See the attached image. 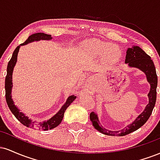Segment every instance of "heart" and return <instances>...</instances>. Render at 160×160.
Returning a JSON list of instances; mask_svg holds the SVG:
<instances>
[{"mask_svg": "<svg viewBox=\"0 0 160 160\" xmlns=\"http://www.w3.org/2000/svg\"><path fill=\"white\" fill-rule=\"evenodd\" d=\"M91 48L94 49L100 55H106L108 54V53H111L112 57H113V58H116V57L118 56V53H117V50H116L114 46L110 44V43H93V44L91 45Z\"/></svg>", "mask_w": 160, "mask_h": 160, "instance_id": "obj_1", "label": "heart"}]
</instances>
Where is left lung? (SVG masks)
<instances>
[{
  "instance_id": "8db88e82",
  "label": "left lung",
  "mask_w": 160,
  "mask_h": 160,
  "mask_svg": "<svg viewBox=\"0 0 160 160\" xmlns=\"http://www.w3.org/2000/svg\"><path fill=\"white\" fill-rule=\"evenodd\" d=\"M126 63H128L130 67L138 68L143 72L145 73L148 82L150 84V90L148 97H149V103L145 108L144 111L135 119L132 124L128 125L127 127L120 131H111L106 129L105 128L101 126L100 122L98 119V116L95 113L92 112L89 115L91 122L94 126L95 129L98 130L101 133L111 136H124L128 134L135 132L144 125L148 121L151 115L156 100H157V75L156 72L155 66L153 62L146 52L141 49L140 47L135 46L132 48H128L126 52Z\"/></svg>"
}]
</instances>
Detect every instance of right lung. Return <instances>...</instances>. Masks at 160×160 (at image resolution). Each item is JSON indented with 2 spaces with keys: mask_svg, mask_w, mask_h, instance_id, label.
Here are the masks:
<instances>
[{
  "mask_svg": "<svg viewBox=\"0 0 160 160\" xmlns=\"http://www.w3.org/2000/svg\"><path fill=\"white\" fill-rule=\"evenodd\" d=\"M51 35L47 34H43V33H37V34H32L31 36L28 37V38L23 43H21L19 46L15 49L13 53H12V58L8 62L7 65V76L5 78V96H6V101L7 105H8L9 108L12 113V114L16 117V118L23 124L24 126H27V127L34 128V129H38V130H49L52 129V128H56L58 125L61 123L62 119H63L64 113L65 111L67 109V108L72 103L76 98V96L74 95H71L67 99L66 103L62 106L59 111L56 113V115L53 116L52 118L49 119L47 120L44 121H40V122H35V121H32L28 117H26L24 113L22 112H19V109L16 108V106L14 104L13 101L11 98V88L12 86V70H13L14 66L16 65V60H17V55L18 52L19 50L20 46H23L27 44V43H30V42L34 41V40H50Z\"/></svg>",
  "mask_w": 160,
  "mask_h": 160,
  "instance_id": "right-lung-1",
  "label": "right lung"
}]
</instances>
